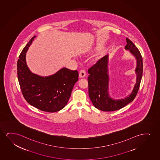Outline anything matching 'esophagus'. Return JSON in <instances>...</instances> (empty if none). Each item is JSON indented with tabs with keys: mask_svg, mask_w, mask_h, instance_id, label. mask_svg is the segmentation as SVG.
<instances>
[{
	"mask_svg": "<svg viewBox=\"0 0 160 160\" xmlns=\"http://www.w3.org/2000/svg\"><path fill=\"white\" fill-rule=\"evenodd\" d=\"M86 75V72L85 69H82L81 71H80V73H79V77H81V78H83L85 77Z\"/></svg>",
	"mask_w": 160,
	"mask_h": 160,
	"instance_id": "1",
	"label": "esophagus"
}]
</instances>
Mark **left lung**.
<instances>
[{
	"mask_svg": "<svg viewBox=\"0 0 160 160\" xmlns=\"http://www.w3.org/2000/svg\"><path fill=\"white\" fill-rule=\"evenodd\" d=\"M127 50L136 57L137 60L136 83L131 94L124 99L113 100L108 97V56L106 55L97 61L88 69V95L94 106L105 112L114 111L124 108L132 102L139 89L143 74V59L138 49L129 38H126Z\"/></svg>",
	"mask_w": 160,
	"mask_h": 160,
	"instance_id": "obj_1",
	"label": "left lung"
}]
</instances>
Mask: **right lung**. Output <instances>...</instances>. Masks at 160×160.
<instances>
[{"instance_id":"right-lung-1","label":"right lung","mask_w":160,"mask_h":160,"mask_svg":"<svg viewBox=\"0 0 160 160\" xmlns=\"http://www.w3.org/2000/svg\"><path fill=\"white\" fill-rule=\"evenodd\" d=\"M34 36L24 48L17 61V76L21 91L25 100L36 108L47 112H55L66 105L79 73L63 68L48 77L31 73L28 67L25 55Z\"/></svg>"}]
</instances>
